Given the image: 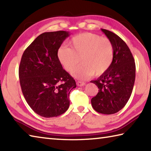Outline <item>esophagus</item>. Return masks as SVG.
Listing matches in <instances>:
<instances>
[{"label":"esophagus","instance_id":"34e87169","mask_svg":"<svg viewBox=\"0 0 151 151\" xmlns=\"http://www.w3.org/2000/svg\"><path fill=\"white\" fill-rule=\"evenodd\" d=\"M76 85L78 86H83L84 85H85V83H84V82H82V81H77L76 82Z\"/></svg>","mask_w":151,"mask_h":151}]
</instances>
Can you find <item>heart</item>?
<instances>
[{
	"instance_id": "1",
	"label": "heart",
	"mask_w": 151,
	"mask_h": 151,
	"mask_svg": "<svg viewBox=\"0 0 151 151\" xmlns=\"http://www.w3.org/2000/svg\"><path fill=\"white\" fill-rule=\"evenodd\" d=\"M70 47L62 46L57 51L58 58L63 68L69 73L83 64L73 76L85 79L94 75H103L111 67L114 57V46L108 38L85 32L74 37L70 40Z\"/></svg>"
}]
</instances>
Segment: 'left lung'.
Instances as JSON below:
<instances>
[{"label":"left lung","mask_w":151,"mask_h":151,"mask_svg":"<svg viewBox=\"0 0 151 151\" xmlns=\"http://www.w3.org/2000/svg\"><path fill=\"white\" fill-rule=\"evenodd\" d=\"M114 46V57L111 67L96 80L91 81L99 88L91 99L93 108L99 113L112 114L126 105L135 80V63L129 47L118 35L101 29Z\"/></svg>","instance_id":"8db88e82"}]
</instances>
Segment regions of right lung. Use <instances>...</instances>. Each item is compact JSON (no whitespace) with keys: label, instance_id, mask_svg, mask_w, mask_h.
<instances>
[{"label":"right lung","instance_id":"obj_1","mask_svg":"<svg viewBox=\"0 0 151 151\" xmlns=\"http://www.w3.org/2000/svg\"><path fill=\"white\" fill-rule=\"evenodd\" d=\"M70 32L59 30L44 32L24 50L19 73L22 94L39 115L52 118L69 107V94L76 82L63 69L57 51Z\"/></svg>","mask_w":151,"mask_h":151}]
</instances>
